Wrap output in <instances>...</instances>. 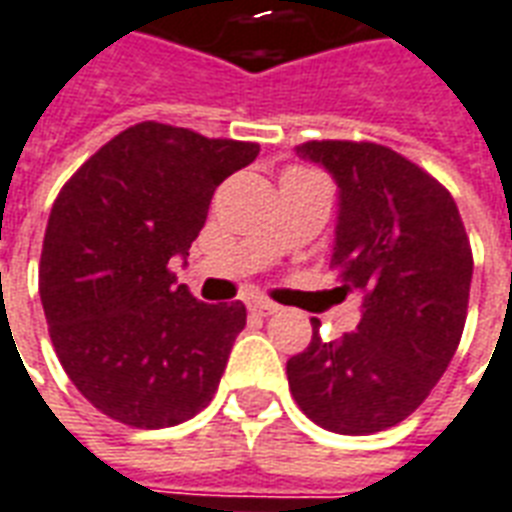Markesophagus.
I'll use <instances>...</instances> for the list:
<instances>
[{"label":"esophagus","instance_id":"1","mask_svg":"<svg viewBox=\"0 0 512 512\" xmlns=\"http://www.w3.org/2000/svg\"><path fill=\"white\" fill-rule=\"evenodd\" d=\"M245 305H248L251 313H259V315H272L280 310L275 302H270V299H261V297H248L245 299Z\"/></svg>","mask_w":512,"mask_h":512}]
</instances>
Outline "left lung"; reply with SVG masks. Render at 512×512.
I'll return each mask as SVG.
<instances>
[{
	"label": "left lung",
	"mask_w": 512,
	"mask_h": 512,
	"mask_svg": "<svg viewBox=\"0 0 512 512\" xmlns=\"http://www.w3.org/2000/svg\"><path fill=\"white\" fill-rule=\"evenodd\" d=\"M297 156L337 183L332 267L364 302L356 332L332 343L313 332L288 359V388L329 432H383L429 397L459 348L470 240L451 194L386 145L313 140Z\"/></svg>",
	"instance_id": "obj_1"
}]
</instances>
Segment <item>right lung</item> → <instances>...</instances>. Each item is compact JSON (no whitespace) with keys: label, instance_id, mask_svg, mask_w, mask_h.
I'll use <instances>...</instances> for the list:
<instances>
[{"label":"right lung","instance_id":"add662e5","mask_svg":"<svg viewBox=\"0 0 512 512\" xmlns=\"http://www.w3.org/2000/svg\"><path fill=\"white\" fill-rule=\"evenodd\" d=\"M256 156V142L145 121L61 188L42 240V310L61 367L105 416L161 429L213 399L245 305L199 302L169 259L186 264L215 186Z\"/></svg>","mask_w":512,"mask_h":512}]
</instances>
